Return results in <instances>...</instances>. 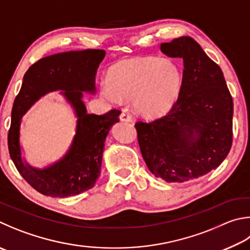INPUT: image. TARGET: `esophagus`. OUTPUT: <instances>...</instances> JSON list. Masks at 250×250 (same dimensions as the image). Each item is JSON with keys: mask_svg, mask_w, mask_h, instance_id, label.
I'll return each mask as SVG.
<instances>
[{"mask_svg": "<svg viewBox=\"0 0 250 250\" xmlns=\"http://www.w3.org/2000/svg\"><path fill=\"white\" fill-rule=\"evenodd\" d=\"M120 120L121 121L131 122V121H132V116H131L130 113L126 111V110H124V111L121 112V115H120Z\"/></svg>", "mask_w": 250, "mask_h": 250, "instance_id": "esophagus-1", "label": "esophagus"}]
</instances>
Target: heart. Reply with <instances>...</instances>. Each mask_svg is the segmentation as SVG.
I'll return each instance as SVG.
<instances>
[{
  "mask_svg": "<svg viewBox=\"0 0 250 250\" xmlns=\"http://www.w3.org/2000/svg\"><path fill=\"white\" fill-rule=\"evenodd\" d=\"M181 87L183 73L175 62L144 57L122 60L113 65L102 84V94L116 105L133 99L139 115L157 118L174 106Z\"/></svg>",
  "mask_w": 250,
  "mask_h": 250,
  "instance_id": "heart-1",
  "label": "heart"
}]
</instances>
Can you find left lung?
I'll return each instance as SVG.
<instances>
[{
	"instance_id": "left-lung-1",
	"label": "left lung",
	"mask_w": 250,
	"mask_h": 250,
	"mask_svg": "<svg viewBox=\"0 0 250 250\" xmlns=\"http://www.w3.org/2000/svg\"><path fill=\"white\" fill-rule=\"evenodd\" d=\"M184 61L183 87L166 116L138 121L141 153L152 174L167 183L199 178L221 165L232 146L233 98L221 67L187 36L161 44Z\"/></svg>"
}]
</instances>
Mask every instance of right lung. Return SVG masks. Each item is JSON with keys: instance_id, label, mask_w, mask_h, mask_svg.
Here are the masks:
<instances>
[{"instance_id": "1", "label": "right lung", "mask_w": 250, "mask_h": 250, "mask_svg": "<svg viewBox=\"0 0 250 250\" xmlns=\"http://www.w3.org/2000/svg\"><path fill=\"white\" fill-rule=\"evenodd\" d=\"M105 54L98 49L57 53L40 59L24 75L13 105L8 151L22 178L44 196H76L93 188L101 175L105 141L111 126L119 121L120 110L112 109L101 116L87 113L82 97L83 92L95 93V76ZM56 90H62L76 111V135L61 160L44 169H35L21 157V118L40 97Z\"/></svg>"}]
</instances>
